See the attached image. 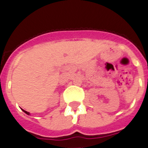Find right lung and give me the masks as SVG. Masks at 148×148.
Here are the masks:
<instances>
[{
    "mask_svg": "<svg viewBox=\"0 0 148 148\" xmlns=\"http://www.w3.org/2000/svg\"><path fill=\"white\" fill-rule=\"evenodd\" d=\"M22 110H23V112H24V113H26V114H27V115H29V114H30V113H29V112H27V111H25V110H23V109H22Z\"/></svg>",
    "mask_w": 148,
    "mask_h": 148,
    "instance_id": "add662e5",
    "label": "right lung"
}]
</instances>
